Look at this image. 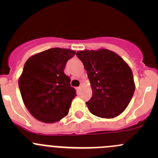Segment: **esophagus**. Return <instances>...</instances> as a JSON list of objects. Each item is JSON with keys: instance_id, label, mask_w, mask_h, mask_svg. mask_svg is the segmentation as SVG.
I'll return each mask as SVG.
<instances>
[{"instance_id": "34e87169", "label": "esophagus", "mask_w": 158, "mask_h": 158, "mask_svg": "<svg viewBox=\"0 0 158 158\" xmlns=\"http://www.w3.org/2000/svg\"><path fill=\"white\" fill-rule=\"evenodd\" d=\"M81 88H82V85H79V87H78V88H77V90H78V91H79V90H80V89H81Z\"/></svg>"}]
</instances>
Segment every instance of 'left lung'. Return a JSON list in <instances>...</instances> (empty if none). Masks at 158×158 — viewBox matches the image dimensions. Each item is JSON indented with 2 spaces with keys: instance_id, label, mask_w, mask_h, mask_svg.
<instances>
[{
  "instance_id": "left-lung-1",
  "label": "left lung",
  "mask_w": 158,
  "mask_h": 158,
  "mask_svg": "<svg viewBox=\"0 0 158 158\" xmlns=\"http://www.w3.org/2000/svg\"><path fill=\"white\" fill-rule=\"evenodd\" d=\"M86 69L92 96L85 102L92 114L112 118L123 112L135 89L133 73L125 60L106 49L76 52Z\"/></svg>"
}]
</instances>
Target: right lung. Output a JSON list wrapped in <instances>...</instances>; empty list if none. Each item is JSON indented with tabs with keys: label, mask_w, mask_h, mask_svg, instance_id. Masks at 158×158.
I'll list each match as a JSON object with an SVG mask.
<instances>
[{
	"label": "right lung",
	"mask_w": 158,
	"mask_h": 158,
	"mask_svg": "<svg viewBox=\"0 0 158 158\" xmlns=\"http://www.w3.org/2000/svg\"><path fill=\"white\" fill-rule=\"evenodd\" d=\"M75 54L69 49L51 48L32 56L25 63L19 88L25 106L37 120L54 123L69 113L76 93L64 68Z\"/></svg>",
	"instance_id": "1"
}]
</instances>
